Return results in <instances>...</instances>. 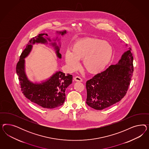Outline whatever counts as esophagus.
<instances>
[{"instance_id":"34e87169","label":"esophagus","mask_w":149,"mask_h":149,"mask_svg":"<svg viewBox=\"0 0 149 149\" xmlns=\"http://www.w3.org/2000/svg\"><path fill=\"white\" fill-rule=\"evenodd\" d=\"M74 79L75 81H77V82H82V79L79 77H75L74 78Z\"/></svg>"}]
</instances>
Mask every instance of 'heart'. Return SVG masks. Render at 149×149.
Returning <instances> with one entry per match:
<instances>
[{
	"label": "heart",
	"mask_w": 149,
	"mask_h": 149,
	"mask_svg": "<svg viewBox=\"0 0 149 149\" xmlns=\"http://www.w3.org/2000/svg\"><path fill=\"white\" fill-rule=\"evenodd\" d=\"M113 54V46L108 41L95 38H85L73 44L72 51L67 50L64 58L72 70L77 69L79 61L82 59V64L86 72L91 74H98L108 66Z\"/></svg>",
	"instance_id": "b5f03b06"
}]
</instances>
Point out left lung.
I'll return each mask as SVG.
<instances>
[{"instance_id":"obj_1","label":"left lung","mask_w":149,"mask_h":149,"mask_svg":"<svg viewBox=\"0 0 149 149\" xmlns=\"http://www.w3.org/2000/svg\"><path fill=\"white\" fill-rule=\"evenodd\" d=\"M133 62V57L129 47L115 65H111L103 72L87 81V104L100 110L120 101L126 94L131 82Z\"/></svg>"}]
</instances>
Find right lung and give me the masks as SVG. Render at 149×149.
Returning <instances> with one entry per match:
<instances>
[{
	"label": "right lung",
	"instance_id": "right-lung-1",
	"mask_svg": "<svg viewBox=\"0 0 149 149\" xmlns=\"http://www.w3.org/2000/svg\"><path fill=\"white\" fill-rule=\"evenodd\" d=\"M67 33L64 30L57 31L56 34L63 36ZM60 40L61 38H59L57 36L56 38L51 39L46 33H41L33 38L21 54L16 66V72L23 94L30 101L44 108L54 109L63 105L65 99V90L72 83V75L69 74L65 75L59 70L46 80L40 82H33L27 77L24 59L30 54L33 46L36 44L46 45L49 44L54 48L57 57L58 58H62V55L59 53L61 46ZM56 41L58 42V45Z\"/></svg>",
	"mask_w": 149,
	"mask_h": 149
}]
</instances>
